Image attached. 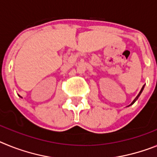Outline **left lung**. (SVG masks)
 Segmentation results:
<instances>
[{"instance_id": "obj_1", "label": "left lung", "mask_w": 157, "mask_h": 157, "mask_svg": "<svg viewBox=\"0 0 157 157\" xmlns=\"http://www.w3.org/2000/svg\"><path fill=\"white\" fill-rule=\"evenodd\" d=\"M143 88H144V86H143V87H142V88H141V91H140V92H139V94H138V95H137V97H136V98H135V99H133V102H132V103H131V104H130V105L133 104V103H135V101H136V100H137V99H138V97H139V96H140V95H141V92H142V91H143Z\"/></svg>"}]
</instances>
